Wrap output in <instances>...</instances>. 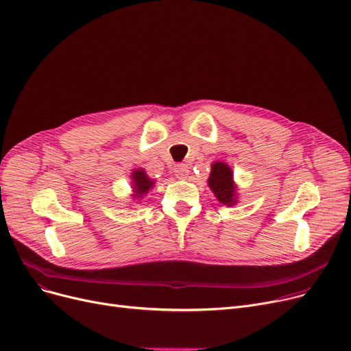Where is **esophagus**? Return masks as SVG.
I'll list each match as a JSON object with an SVG mask.
<instances>
[{
    "label": "esophagus",
    "instance_id": "esophagus-1",
    "mask_svg": "<svg viewBox=\"0 0 351 351\" xmlns=\"http://www.w3.org/2000/svg\"><path fill=\"white\" fill-rule=\"evenodd\" d=\"M175 175H176V178H179V179H182V178H186V175L189 173V167H188V165H185V163H178L176 166H175Z\"/></svg>",
    "mask_w": 351,
    "mask_h": 351
}]
</instances>
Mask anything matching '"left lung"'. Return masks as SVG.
<instances>
[{
    "instance_id": "left-lung-1",
    "label": "left lung",
    "mask_w": 351,
    "mask_h": 351,
    "mask_svg": "<svg viewBox=\"0 0 351 351\" xmlns=\"http://www.w3.org/2000/svg\"><path fill=\"white\" fill-rule=\"evenodd\" d=\"M208 185L215 193L217 199L223 205L235 204V186L232 180L231 167L223 162L212 165V171L208 179Z\"/></svg>"
}]
</instances>
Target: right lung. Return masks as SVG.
<instances>
[{
	"label": "right lung",
	"mask_w": 351,
	"mask_h": 351,
	"mask_svg": "<svg viewBox=\"0 0 351 351\" xmlns=\"http://www.w3.org/2000/svg\"><path fill=\"white\" fill-rule=\"evenodd\" d=\"M132 178H133V184H134L133 189H134V192H136L134 196H138V197H142L145 193H147V191H149L152 186H154V184H155L154 180H150V179L147 178V175H146L142 169L134 171L133 175H132Z\"/></svg>",
	"instance_id": "obj_1"
}]
</instances>
